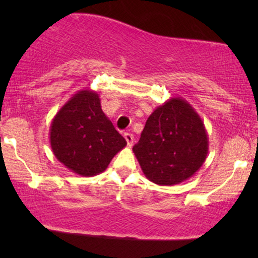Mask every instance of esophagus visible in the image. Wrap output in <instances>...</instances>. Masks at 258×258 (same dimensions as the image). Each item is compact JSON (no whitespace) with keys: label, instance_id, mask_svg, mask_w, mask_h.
<instances>
[{"label":"esophagus","instance_id":"esophagus-1","mask_svg":"<svg viewBox=\"0 0 258 258\" xmlns=\"http://www.w3.org/2000/svg\"><path fill=\"white\" fill-rule=\"evenodd\" d=\"M123 138L126 139L127 147L131 148V147H132V143H133V135H132V133L125 132V133H123Z\"/></svg>","mask_w":258,"mask_h":258}]
</instances>
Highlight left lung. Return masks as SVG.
I'll return each mask as SVG.
<instances>
[{
    "label": "left lung",
    "mask_w": 258,
    "mask_h": 258,
    "mask_svg": "<svg viewBox=\"0 0 258 258\" xmlns=\"http://www.w3.org/2000/svg\"><path fill=\"white\" fill-rule=\"evenodd\" d=\"M133 153L150 182H184L199 171L209 153L204 121L185 99H168L148 117Z\"/></svg>",
    "instance_id": "8db88e82"
}]
</instances>
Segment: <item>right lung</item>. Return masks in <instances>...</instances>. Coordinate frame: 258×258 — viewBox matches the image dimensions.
Returning a JSON list of instances; mask_svg holds the SVG:
<instances>
[{"label": "right lung", "instance_id": "1", "mask_svg": "<svg viewBox=\"0 0 258 258\" xmlns=\"http://www.w3.org/2000/svg\"><path fill=\"white\" fill-rule=\"evenodd\" d=\"M52 152L74 173H102L126 141L100 106L96 91L81 90L61 106L49 127Z\"/></svg>", "mask_w": 258, "mask_h": 258}]
</instances>
